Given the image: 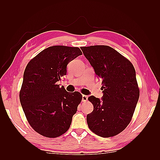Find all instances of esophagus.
<instances>
[{"mask_svg":"<svg viewBox=\"0 0 160 160\" xmlns=\"http://www.w3.org/2000/svg\"><path fill=\"white\" fill-rule=\"evenodd\" d=\"M88 97L87 95H82V101L83 102H85V101H88Z\"/></svg>","mask_w":160,"mask_h":160,"instance_id":"esophagus-1","label":"esophagus"}]
</instances>
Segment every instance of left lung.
I'll return each mask as SVG.
<instances>
[{"instance_id": "left-lung-1", "label": "left lung", "mask_w": 160, "mask_h": 160, "mask_svg": "<svg viewBox=\"0 0 160 160\" xmlns=\"http://www.w3.org/2000/svg\"><path fill=\"white\" fill-rule=\"evenodd\" d=\"M86 59L101 81V99L88 98L93 111L87 122L94 133L109 138L121 133L132 120L139 97L136 74L128 59L106 45L81 47Z\"/></svg>"}]
</instances>
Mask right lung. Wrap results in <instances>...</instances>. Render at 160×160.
I'll return each mask as SVG.
<instances>
[{"label":"right lung","instance_id":"1","mask_svg":"<svg viewBox=\"0 0 160 160\" xmlns=\"http://www.w3.org/2000/svg\"><path fill=\"white\" fill-rule=\"evenodd\" d=\"M81 55L78 47L52 46L26 67L19 98L28 122L43 136L59 137L70 128L82 95L69 93L58 82L67 74L69 62Z\"/></svg>","mask_w":160,"mask_h":160}]
</instances>
